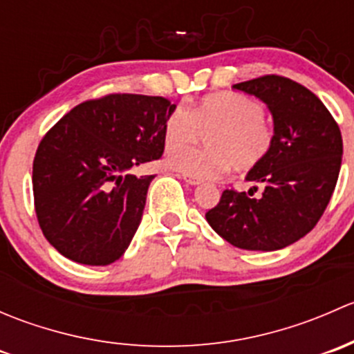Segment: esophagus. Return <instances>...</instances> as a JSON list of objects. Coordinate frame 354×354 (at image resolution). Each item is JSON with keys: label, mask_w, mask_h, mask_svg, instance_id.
Wrapping results in <instances>:
<instances>
[{"label": "esophagus", "mask_w": 354, "mask_h": 354, "mask_svg": "<svg viewBox=\"0 0 354 354\" xmlns=\"http://www.w3.org/2000/svg\"><path fill=\"white\" fill-rule=\"evenodd\" d=\"M181 178H183L188 185H198L200 183V180H197V178H194V176H188V174H181Z\"/></svg>", "instance_id": "obj_1"}]
</instances>
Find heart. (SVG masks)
<instances>
[{"label":"heart","instance_id":"heart-1","mask_svg":"<svg viewBox=\"0 0 354 354\" xmlns=\"http://www.w3.org/2000/svg\"><path fill=\"white\" fill-rule=\"evenodd\" d=\"M266 108L240 92H219L194 102L190 109L176 108L164 123L167 164L197 180H214L230 171H250L269 156L276 131L266 120ZM209 133L205 151L178 148L194 145L199 133Z\"/></svg>","mask_w":354,"mask_h":354}]
</instances>
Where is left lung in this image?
I'll return each instance as SVG.
<instances>
[{"mask_svg":"<svg viewBox=\"0 0 354 354\" xmlns=\"http://www.w3.org/2000/svg\"><path fill=\"white\" fill-rule=\"evenodd\" d=\"M233 87L269 106L276 138L266 160L246 174L255 187L224 190L205 219L238 248L281 250L322 217L341 169V130L324 102L291 78L263 75ZM259 184L263 194L255 198Z\"/></svg>","mask_w":354,"mask_h":354,"instance_id":"left-lung-1","label":"left lung"}]
</instances>
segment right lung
<instances>
[{"instance_id": "1", "label": "right lung", "mask_w": 354, "mask_h": 354, "mask_svg": "<svg viewBox=\"0 0 354 354\" xmlns=\"http://www.w3.org/2000/svg\"><path fill=\"white\" fill-rule=\"evenodd\" d=\"M166 97L108 94L66 113L42 137L32 166L42 234L63 257L108 266L130 245L154 174L130 169L159 159Z\"/></svg>"}]
</instances>
